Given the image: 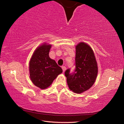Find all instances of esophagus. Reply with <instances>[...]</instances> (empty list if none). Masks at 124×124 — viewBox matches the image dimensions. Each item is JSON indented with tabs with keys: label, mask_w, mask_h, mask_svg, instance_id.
Wrapping results in <instances>:
<instances>
[{
	"label": "esophagus",
	"mask_w": 124,
	"mask_h": 124,
	"mask_svg": "<svg viewBox=\"0 0 124 124\" xmlns=\"http://www.w3.org/2000/svg\"><path fill=\"white\" fill-rule=\"evenodd\" d=\"M62 68L63 72H65V70H66V66H63L62 67Z\"/></svg>",
	"instance_id": "esophagus-1"
}]
</instances>
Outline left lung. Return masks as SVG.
Returning a JSON list of instances; mask_svg holds the SVG:
<instances>
[{
  "mask_svg": "<svg viewBox=\"0 0 124 124\" xmlns=\"http://www.w3.org/2000/svg\"><path fill=\"white\" fill-rule=\"evenodd\" d=\"M75 68L70 73L68 68L64 72L68 87L77 93H80L89 89L96 80L98 73L97 63L91 47L85 43L76 46Z\"/></svg>",
  "mask_w": 124,
  "mask_h": 124,
  "instance_id": "obj_1",
  "label": "left lung"
}]
</instances>
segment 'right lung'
<instances>
[{
    "instance_id": "1",
    "label": "right lung",
    "mask_w": 124,
    "mask_h": 124,
    "mask_svg": "<svg viewBox=\"0 0 124 124\" xmlns=\"http://www.w3.org/2000/svg\"><path fill=\"white\" fill-rule=\"evenodd\" d=\"M51 45L46 44L35 50L29 62L31 79L36 86L45 89L49 86L62 70L49 54Z\"/></svg>"
}]
</instances>
